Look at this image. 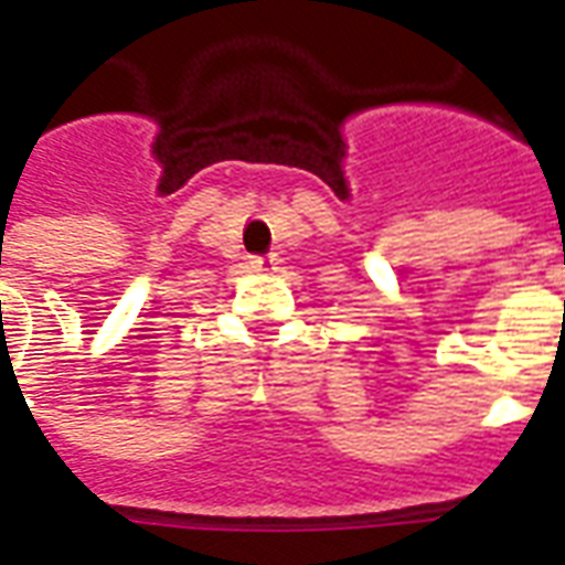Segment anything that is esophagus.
<instances>
[{
	"instance_id": "obj_1",
	"label": "esophagus",
	"mask_w": 565,
	"mask_h": 565,
	"mask_svg": "<svg viewBox=\"0 0 565 565\" xmlns=\"http://www.w3.org/2000/svg\"><path fill=\"white\" fill-rule=\"evenodd\" d=\"M266 266H269V263L263 260V257H250V269H254V271H263Z\"/></svg>"
}]
</instances>
